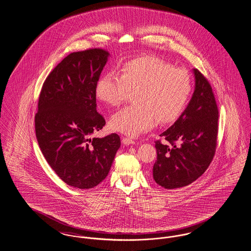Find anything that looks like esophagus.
Instances as JSON below:
<instances>
[{"label": "esophagus", "mask_w": 251, "mask_h": 251, "mask_svg": "<svg viewBox=\"0 0 251 251\" xmlns=\"http://www.w3.org/2000/svg\"><path fill=\"white\" fill-rule=\"evenodd\" d=\"M122 143L124 145H132L135 143V141L133 140L131 137H123L122 138Z\"/></svg>", "instance_id": "34e87169"}]
</instances>
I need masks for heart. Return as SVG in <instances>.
<instances>
[{
    "mask_svg": "<svg viewBox=\"0 0 251 251\" xmlns=\"http://www.w3.org/2000/svg\"><path fill=\"white\" fill-rule=\"evenodd\" d=\"M121 75L106 73L96 82L95 95L117 107L134 91L133 104L112 116L110 126L128 135H138L158 122L172 123L185 110L191 92V76L184 69L152 55L127 60Z\"/></svg>",
    "mask_w": 251,
    "mask_h": 251,
    "instance_id": "1",
    "label": "heart"
}]
</instances>
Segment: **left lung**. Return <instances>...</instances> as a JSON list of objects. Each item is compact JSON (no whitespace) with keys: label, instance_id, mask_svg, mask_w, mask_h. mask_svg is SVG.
Segmentation results:
<instances>
[{"label":"left lung","instance_id":"8db88e82","mask_svg":"<svg viewBox=\"0 0 251 251\" xmlns=\"http://www.w3.org/2000/svg\"><path fill=\"white\" fill-rule=\"evenodd\" d=\"M195 90L187 108L155 141L157 161L153 178L173 190L190 185L205 172L214 158L219 131V110L210 83L194 69Z\"/></svg>","mask_w":251,"mask_h":251}]
</instances>
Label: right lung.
<instances>
[{
  "mask_svg": "<svg viewBox=\"0 0 251 251\" xmlns=\"http://www.w3.org/2000/svg\"><path fill=\"white\" fill-rule=\"evenodd\" d=\"M108 56L98 48L65 57L44 82L34 117L45 159L61 180L78 189L103 180L121 147L117 133L91 138L105 125L96 109L95 86Z\"/></svg>",
  "mask_w": 251,
  "mask_h": 251,
  "instance_id": "right-lung-1",
  "label": "right lung"
}]
</instances>
